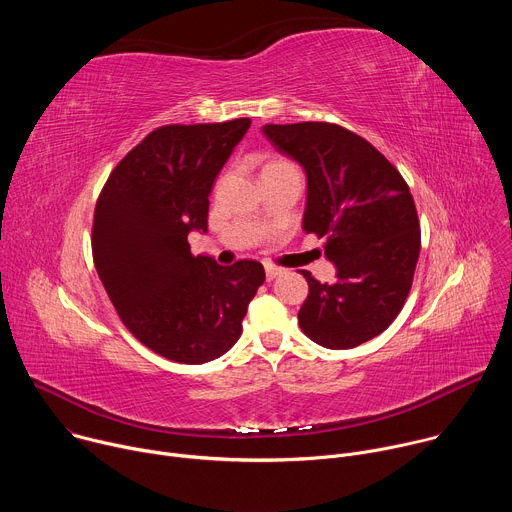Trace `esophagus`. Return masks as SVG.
<instances>
[{"label": "esophagus", "instance_id": "obj_1", "mask_svg": "<svg viewBox=\"0 0 512 512\" xmlns=\"http://www.w3.org/2000/svg\"><path fill=\"white\" fill-rule=\"evenodd\" d=\"M279 273H281V267H277V265H271V263H267V265H265V277H267V281L275 279Z\"/></svg>", "mask_w": 512, "mask_h": 512}]
</instances>
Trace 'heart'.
<instances>
[{
	"instance_id": "obj_1",
	"label": "heart",
	"mask_w": 512,
	"mask_h": 512,
	"mask_svg": "<svg viewBox=\"0 0 512 512\" xmlns=\"http://www.w3.org/2000/svg\"><path fill=\"white\" fill-rule=\"evenodd\" d=\"M275 166H291V164L283 162V160H277V162H269L265 168H275Z\"/></svg>"
}]
</instances>
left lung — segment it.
<instances>
[{"mask_svg":"<svg viewBox=\"0 0 512 512\" xmlns=\"http://www.w3.org/2000/svg\"><path fill=\"white\" fill-rule=\"evenodd\" d=\"M273 148L308 176L306 233L324 239L336 283L310 271L298 322L326 348H354L403 310L421 249L413 196L399 170L364 137L326 121L265 125Z\"/></svg>","mask_w":512,"mask_h":512,"instance_id":"obj_1","label":"left lung"}]
</instances>
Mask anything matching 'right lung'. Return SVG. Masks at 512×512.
<instances>
[{"mask_svg":"<svg viewBox=\"0 0 512 512\" xmlns=\"http://www.w3.org/2000/svg\"><path fill=\"white\" fill-rule=\"evenodd\" d=\"M249 117L162 125L109 174L93 216V261L123 326L156 354L202 364L225 354L265 281L259 261L231 267L190 253L208 229L212 182Z\"/></svg>","mask_w":512,"mask_h":512,"instance_id":"add662e5","label":"right lung"}]
</instances>
